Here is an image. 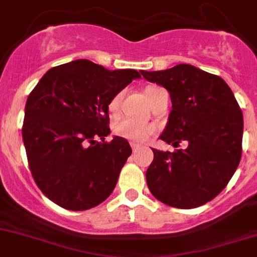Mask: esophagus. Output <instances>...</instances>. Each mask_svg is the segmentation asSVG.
Returning a JSON list of instances; mask_svg holds the SVG:
<instances>
[{"label":"esophagus","instance_id":"34e87169","mask_svg":"<svg viewBox=\"0 0 257 257\" xmlns=\"http://www.w3.org/2000/svg\"><path fill=\"white\" fill-rule=\"evenodd\" d=\"M131 148H133L134 153H138V151H140L141 149H143V146L138 145V144H135V143H131Z\"/></svg>","mask_w":257,"mask_h":257}]
</instances>
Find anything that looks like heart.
<instances>
[{
    "instance_id": "obj_1",
    "label": "heart",
    "mask_w": 257,
    "mask_h": 257,
    "mask_svg": "<svg viewBox=\"0 0 257 257\" xmlns=\"http://www.w3.org/2000/svg\"><path fill=\"white\" fill-rule=\"evenodd\" d=\"M160 89L159 87H149L146 89V97L150 101L151 97ZM121 101H122V93L114 94L111 98V101L108 102V112L113 116H116L119 112L121 108ZM113 133L116 134L118 138L126 139L128 141H133V143H144V141L148 140L154 133V128L149 124L140 123V122H136L134 119L130 118H122L118 119L117 122H114L113 124Z\"/></svg>"
}]
</instances>
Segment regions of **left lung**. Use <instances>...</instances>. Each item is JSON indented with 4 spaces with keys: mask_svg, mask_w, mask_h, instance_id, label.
Segmentation results:
<instances>
[{
    "mask_svg": "<svg viewBox=\"0 0 257 257\" xmlns=\"http://www.w3.org/2000/svg\"><path fill=\"white\" fill-rule=\"evenodd\" d=\"M141 74L167 88L173 109L160 139L174 153L153 149L146 170L151 194L180 209L203 206L226 188L242 154L243 117L231 88L218 75L189 64Z\"/></svg>",
    "mask_w": 257,
    "mask_h": 257,
    "instance_id": "obj_1",
    "label": "left lung"
}]
</instances>
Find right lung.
I'll return each mask as SVG.
<instances>
[{
	"label": "right lung",
	"instance_id": "add662e5",
	"mask_svg": "<svg viewBox=\"0 0 257 257\" xmlns=\"http://www.w3.org/2000/svg\"><path fill=\"white\" fill-rule=\"evenodd\" d=\"M140 77L138 70H108L79 59L51 68L31 90L23 140L34 180L51 202L85 211L113 192L133 150L118 136L104 141L108 102Z\"/></svg>",
	"mask_w": 257,
	"mask_h": 257
}]
</instances>
